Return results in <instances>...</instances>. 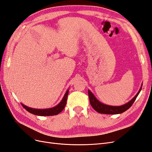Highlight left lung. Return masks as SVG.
Here are the masks:
<instances>
[{"label": "left lung", "instance_id": "1", "mask_svg": "<svg viewBox=\"0 0 152 152\" xmlns=\"http://www.w3.org/2000/svg\"><path fill=\"white\" fill-rule=\"evenodd\" d=\"M141 88H142V86L141 87L138 93H137V94L129 102H128L127 103L124 104L122 106H120V107H113V106H109V105L102 103L94 97V96L93 94V93H92L89 90H88L89 102H90L91 105L92 106V107H93L96 112L99 113H104V114L121 113L126 112L127 110H128L131 107L133 103H134V101L136 100L137 96L140 94Z\"/></svg>", "mask_w": 152, "mask_h": 152}]
</instances>
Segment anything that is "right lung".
Masks as SVG:
<instances>
[{
  "instance_id": "obj_1",
  "label": "right lung",
  "mask_w": 152,
  "mask_h": 152,
  "mask_svg": "<svg viewBox=\"0 0 152 152\" xmlns=\"http://www.w3.org/2000/svg\"><path fill=\"white\" fill-rule=\"evenodd\" d=\"M68 91L67 90L66 93H65V96L61 100V102L59 103L56 107H55L49 109H44V110H40V109H35V108H31L27 107L26 106L22 104L23 107L26 110H27L28 112L33 113L36 115H40V116H52V115H56L59 114L60 113L62 110L65 108L66 103V100L68 94Z\"/></svg>"
}]
</instances>
